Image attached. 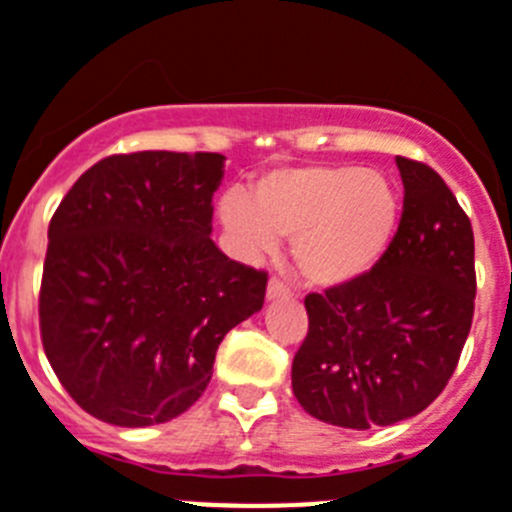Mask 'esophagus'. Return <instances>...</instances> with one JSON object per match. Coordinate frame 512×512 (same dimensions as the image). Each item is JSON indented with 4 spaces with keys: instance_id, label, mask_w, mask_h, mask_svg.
I'll use <instances>...</instances> for the list:
<instances>
[{
    "instance_id": "esophagus-1",
    "label": "esophagus",
    "mask_w": 512,
    "mask_h": 512,
    "mask_svg": "<svg viewBox=\"0 0 512 512\" xmlns=\"http://www.w3.org/2000/svg\"><path fill=\"white\" fill-rule=\"evenodd\" d=\"M285 297H292V290L282 280L272 277V280L267 282V300H285Z\"/></svg>"
}]
</instances>
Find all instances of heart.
Masks as SVG:
<instances>
[{
    "mask_svg": "<svg viewBox=\"0 0 512 512\" xmlns=\"http://www.w3.org/2000/svg\"><path fill=\"white\" fill-rule=\"evenodd\" d=\"M220 220L247 260L292 237V262L307 285L360 280L388 252L400 222V195L380 172L357 165L285 167L262 175L252 200L227 192Z\"/></svg>",
    "mask_w": 512,
    "mask_h": 512,
    "instance_id": "heart-1",
    "label": "heart"
}]
</instances>
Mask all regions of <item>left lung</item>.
<instances>
[{"label":"left lung","instance_id":"obj_1","mask_svg":"<svg viewBox=\"0 0 512 512\" xmlns=\"http://www.w3.org/2000/svg\"><path fill=\"white\" fill-rule=\"evenodd\" d=\"M405 197L388 252L360 280L305 297L292 393L322 423L395 425L445 390L473 325L475 240L433 167L395 157Z\"/></svg>","mask_w":512,"mask_h":512}]
</instances>
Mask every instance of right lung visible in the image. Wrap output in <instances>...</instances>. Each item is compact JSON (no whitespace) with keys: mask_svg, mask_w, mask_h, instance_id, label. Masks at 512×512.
Listing matches in <instances>:
<instances>
[{"mask_svg":"<svg viewBox=\"0 0 512 512\" xmlns=\"http://www.w3.org/2000/svg\"><path fill=\"white\" fill-rule=\"evenodd\" d=\"M217 152H132L89 167L49 222L39 330L74 403L119 428L185 413L222 337L262 310L267 272L212 242Z\"/></svg>","mask_w":512,"mask_h":512,"instance_id":"1","label":"right lung"}]
</instances>
